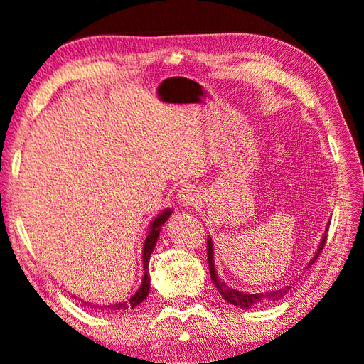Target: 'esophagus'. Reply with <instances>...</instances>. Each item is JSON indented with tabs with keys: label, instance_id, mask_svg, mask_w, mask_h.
I'll return each mask as SVG.
<instances>
[{
	"label": "esophagus",
	"instance_id": "obj_1",
	"mask_svg": "<svg viewBox=\"0 0 364 364\" xmlns=\"http://www.w3.org/2000/svg\"><path fill=\"white\" fill-rule=\"evenodd\" d=\"M178 199H180L181 205H194L199 200V191L194 186H184L178 193Z\"/></svg>",
	"mask_w": 364,
	"mask_h": 364
}]
</instances>
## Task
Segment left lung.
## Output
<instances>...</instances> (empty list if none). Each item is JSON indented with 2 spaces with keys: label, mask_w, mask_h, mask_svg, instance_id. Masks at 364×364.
<instances>
[{
  "label": "left lung",
  "mask_w": 364,
  "mask_h": 364,
  "mask_svg": "<svg viewBox=\"0 0 364 364\" xmlns=\"http://www.w3.org/2000/svg\"><path fill=\"white\" fill-rule=\"evenodd\" d=\"M328 230V229H326ZM326 243V232L323 235V239L318 245V250H316L315 256L312 257V261L309 262V266H312V264L316 261V257L320 256L323 247H325ZM207 255H208V267H210V277L213 283L216 285V288L220 289V294L226 299L228 302L232 304L235 307H240V309H250L256 306V304H261V302H274V301H279L282 299L283 296H285L291 287H283L280 289H275V291H266V293H242V291H237V289L228 287L226 283H224L220 277H218V272L215 269V262H213V242L208 237L207 240Z\"/></svg>",
  "instance_id": "8db88e82"
}]
</instances>
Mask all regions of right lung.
<instances>
[{
  "instance_id": "right-lung-1",
  "label": "right lung",
  "mask_w": 364,
  "mask_h": 364,
  "mask_svg": "<svg viewBox=\"0 0 364 364\" xmlns=\"http://www.w3.org/2000/svg\"><path fill=\"white\" fill-rule=\"evenodd\" d=\"M171 215V210L167 208L165 211H162V213L156 218V220L151 223L149 226V232H148V237L146 240H144V248H143V269H144V274H143V282H141V287L138 288V291L130 297L129 301L125 302H116V304H109V306H94V304L90 302H85L87 306L94 307V309H105L108 310V312H122V310H129V309H134L136 307L138 304L143 302L144 299H146V296L149 294V257H151V253H153V250L156 247V242L157 239H159V234H161V228L162 224L168 220V216Z\"/></svg>"
}]
</instances>
